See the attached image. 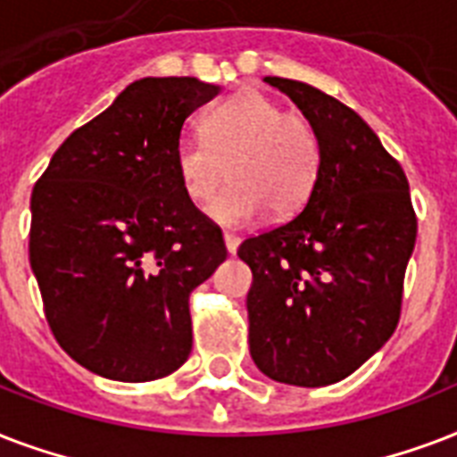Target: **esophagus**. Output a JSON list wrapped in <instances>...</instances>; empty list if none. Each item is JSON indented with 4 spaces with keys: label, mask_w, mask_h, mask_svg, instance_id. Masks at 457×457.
<instances>
[{
    "label": "esophagus",
    "mask_w": 457,
    "mask_h": 457,
    "mask_svg": "<svg viewBox=\"0 0 457 457\" xmlns=\"http://www.w3.org/2000/svg\"><path fill=\"white\" fill-rule=\"evenodd\" d=\"M224 243H226V250H228V254H236L240 238L236 236V233H224Z\"/></svg>",
    "instance_id": "1"
}]
</instances>
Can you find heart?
I'll return each instance as SVG.
<instances>
[{"mask_svg":"<svg viewBox=\"0 0 457 457\" xmlns=\"http://www.w3.org/2000/svg\"><path fill=\"white\" fill-rule=\"evenodd\" d=\"M180 188L221 224H247L271 210L291 217L310 200L321 166L320 137L305 116L257 90H243L203 121V140L180 137L173 152Z\"/></svg>","mask_w":457,"mask_h":457,"instance_id":"obj_1","label":"heart"}]
</instances>
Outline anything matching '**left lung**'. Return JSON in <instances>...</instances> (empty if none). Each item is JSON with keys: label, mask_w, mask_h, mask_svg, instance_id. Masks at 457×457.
<instances>
[{"label": "left lung", "mask_w": 457, "mask_h": 457, "mask_svg": "<svg viewBox=\"0 0 457 457\" xmlns=\"http://www.w3.org/2000/svg\"><path fill=\"white\" fill-rule=\"evenodd\" d=\"M320 137V179L291 221L250 236V355L291 386H328L364 364L398 327L417 238L405 171L367 123L331 95L264 78Z\"/></svg>", "instance_id": "1"}]
</instances>
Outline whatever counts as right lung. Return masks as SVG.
<instances>
[{
	"label": "right lung",
	"mask_w": 457,
	"mask_h": 457,
	"mask_svg": "<svg viewBox=\"0 0 457 457\" xmlns=\"http://www.w3.org/2000/svg\"><path fill=\"white\" fill-rule=\"evenodd\" d=\"M197 78H140L54 152L30 197V267L52 334L78 364L152 381L193 348L190 293L226 260L221 228L180 188L173 152Z\"/></svg>",
	"instance_id": "right-lung-1"
}]
</instances>
